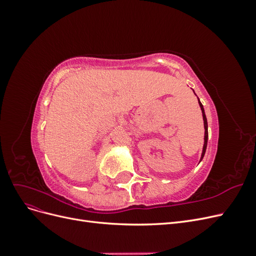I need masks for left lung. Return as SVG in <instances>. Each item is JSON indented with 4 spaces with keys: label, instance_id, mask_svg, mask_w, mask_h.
Listing matches in <instances>:
<instances>
[{
    "label": "left lung",
    "instance_id": "obj_1",
    "mask_svg": "<svg viewBox=\"0 0 256 256\" xmlns=\"http://www.w3.org/2000/svg\"><path fill=\"white\" fill-rule=\"evenodd\" d=\"M198 104H200V110H202V113H203V120H204V128H205V136H204V146H203V152H202V157H200V160L203 159L204 154H205V152H206V147H207V140H208V126H207V120H206V115H205V112H204V108H203V104H200V102L198 100Z\"/></svg>",
    "mask_w": 256,
    "mask_h": 256
}]
</instances>
